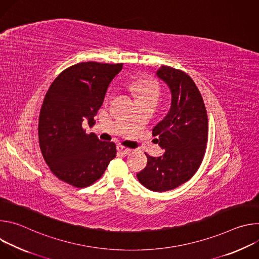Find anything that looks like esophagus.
Instances as JSON below:
<instances>
[{
  "mask_svg": "<svg viewBox=\"0 0 259 259\" xmlns=\"http://www.w3.org/2000/svg\"><path fill=\"white\" fill-rule=\"evenodd\" d=\"M118 151L122 154V155H129L130 153H131V150L130 149H128V147H126V146H124V145H118Z\"/></svg>",
  "mask_w": 259,
  "mask_h": 259,
  "instance_id": "34e87169",
  "label": "esophagus"
}]
</instances>
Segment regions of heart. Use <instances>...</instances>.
I'll use <instances>...</instances> for the list:
<instances>
[{
    "label": "heart",
    "instance_id": "heart-1",
    "mask_svg": "<svg viewBox=\"0 0 259 259\" xmlns=\"http://www.w3.org/2000/svg\"><path fill=\"white\" fill-rule=\"evenodd\" d=\"M134 90L137 94V98H146V99H155L158 100L160 95L159 86L156 82L152 80H145L137 85H135Z\"/></svg>",
    "mask_w": 259,
    "mask_h": 259
}]
</instances>
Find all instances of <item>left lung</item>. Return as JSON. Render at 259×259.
<instances>
[{
  "label": "left lung",
  "mask_w": 259,
  "mask_h": 259,
  "mask_svg": "<svg viewBox=\"0 0 259 259\" xmlns=\"http://www.w3.org/2000/svg\"><path fill=\"white\" fill-rule=\"evenodd\" d=\"M157 77L171 92L169 112L153 129L165 152L158 158L145 154L147 164L137 178L146 189L161 193L181 186L199 169L206 151L208 119L202 95L188 73L161 66Z\"/></svg>",
  "instance_id": "8db88e82"
}]
</instances>
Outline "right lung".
I'll use <instances>...</instances> for the list:
<instances>
[{
  "instance_id": "obj_1",
  "label": "right lung",
  "mask_w": 259,
  "mask_h": 259,
  "mask_svg": "<svg viewBox=\"0 0 259 259\" xmlns=\"http://www.w3.org/2000/svg\"><path fill=\"white\" fill-rule=\"evenodd\" d=\"M123 63L81 62L64 69L51 84L39 117V142L52 173L76 188L99 179L116 157L114 142L86 134L95 124L106 90Z\"/></svg>"
}]
</instances>
